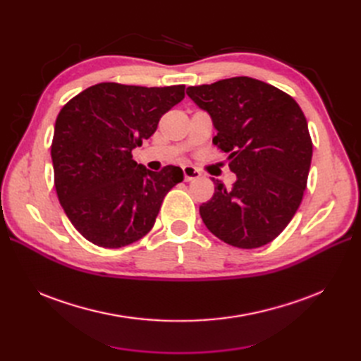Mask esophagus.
I'll return each mask as SVG.
<instances>
[{
	"label": "esophagus",
	"instance_id": "34e87169",
	"mask_svg": "<svg viewBox=\"0 0 361 361\" xmlns=\"http://www.w3.org/2000/svg\"><path fill=\"white\" fill-rule=\"evenodd\" d=\"M199 178H200V171L199 170H195L191 166L183 167V179H185V182H191V180L199 179Z\"/></svg>",
	"mask_w": 361,
	"mask_h": 361
}]
</instances>
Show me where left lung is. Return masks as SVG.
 Here are the masks:
<instances>
[{
    "instance_id": "obj_1",
    "label": "left lung",
    "mask_w": 361,
    "mask_h": 361,
    "mask_svg": "<svg viewBox=\"0 0 361 361\" xmlns=\"http://www.w3.org/2000/svg\"><path fill=\"white\" fill-rule=\"evenodd\" d=\"M187 94L211 116L212 143L228 154L232 188L214 180L200 206L204 226L238 248L276 239L297 212L307 185L313 145L300 105L277 87L248 76L188 87Z\"/></svg>"
}]
</instances>
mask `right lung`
<instances>
[{"instance_id": "1", "label": "right lung", "mask_w": 361, "mask_h": 361, "mask_svg": "<svg viewBox=\"0 0 361 361\" xmlns=\"http://www.w3.org/2000/svg\"><path fill=\"white\" fill-rule=\"evenodd\" d=\"M185 96V85L101 82L64 105L51 158L60 204L87 241L120 248L155 224L166 194L183 180L180 167L150 171L133 159L159 118Z\"/></svg>"}]
</instances>
